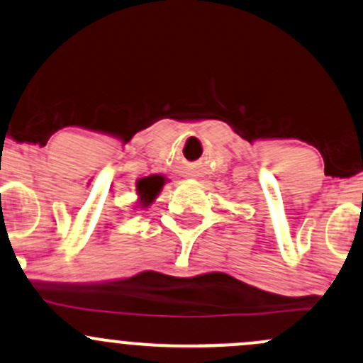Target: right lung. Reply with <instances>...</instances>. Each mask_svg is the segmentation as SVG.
I'll list each match as a JSON object with an SVG mask.
<instances>
[{
    "instance_id": "add662e5",
    "label": "right lung",
    "mask_w": 363,
    "mask_h": 363,
    "mask_svg": "<svg viewBox=\"0 0 363 363\" xmlns=\"http://www.w3.org/2000/svg\"><path fill=\"white\" fill-rule=\"evenodd\" d=\"M163 177L162 175H150L140 181H137V196H139L140 207H150L158 196V193L163 188Z\"/></svg>"
}]
</instances>
